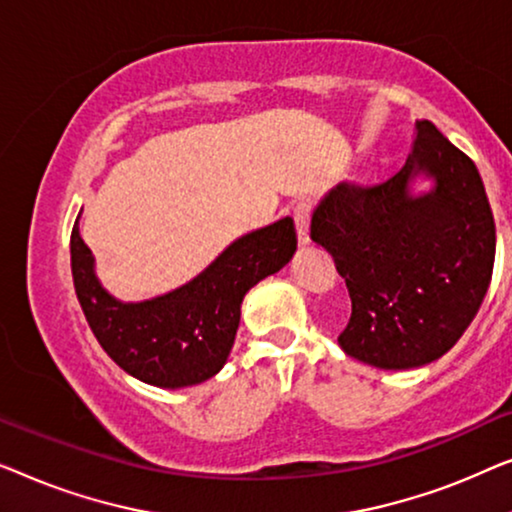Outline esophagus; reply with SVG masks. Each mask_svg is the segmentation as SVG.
<instances>
[{
	"label": "esophagus",
	"instance_id": "34e87169",
	"mask_svg": "<svg viewBox=\"0 0 512 512\" xmlns=\"http://www.w3.org/2000/svg\"><path fill=\"white\" fill-rule=\"evenodd\" d=\"M311 213H313V204L308 199H299L297 204L292 206V218H294V225H297V234H299L301 246H306V243L311 241V236H308Z\"/></svg>",
	"mask_w": 512,
	"mask_h": 512
}]
</instances>
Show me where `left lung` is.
<instances>
[{"instance_id":"obj_1","label":"left lung","mask_w":512,"mask_h":512,"mask_svg":"<svg viewBox=\"0 0 512 512\" xmlns=\"http://www.w3.org/2000/svg\"><path fill=\"white\" fill-rule=\"evenodd\" d=\"M437 187L410 198L407 181ZM311 239L348 285L352 313L338 343L380 369L445 355L478 313L492 280L496 227L473 160L417 120L413 155L387 181L341 183L315 208Z\"/></svg>"}]
</instances>
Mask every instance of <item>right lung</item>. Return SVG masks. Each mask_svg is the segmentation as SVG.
Segmentation results:
<instances>
[{
	"label": "right lung",
	"mask_w": 512,
	"mask_h": 512,
	"mask_svg": "<svg viewBox=\"0 0 512 512\" xmlns=\"http://www.w3.org/2000/svg\"><path fill=\"white\" fill-rule=\"evenodd\" d=\"M297 250L292 218L241 236L208 269L164 297L120 304L92 271L78 225L71 229V273L85 320L99 345L129 376L157 387L208 380L227 362L250 287L290 262Z\"/></svg>",
	"instance_id": "right-lung-1"
}]
</instances>
